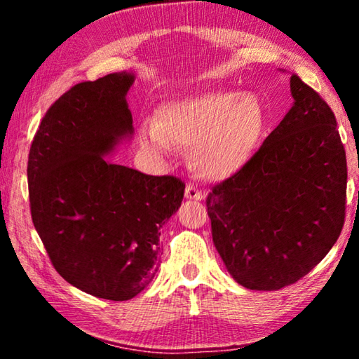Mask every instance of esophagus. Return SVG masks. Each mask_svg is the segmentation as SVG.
Returning a JSON list of instances; mask_svg holds the SVG:
<instances>
[{"instance_id": "obj_1", "label": "esophagus", "mask_w": 359, "mask_h": 359, "mask_svg": "<svg viewBox=\"0 0 359 359\" xmlns=\"http://www.w3.org/2000/svg\"><path fill=\"white\" fill-rule=\"evenodd\" d=\"M185 198L193 199V201H201V199H204V194L201 190H198L196 187L187 185L185 187Z\"/></svg>"}]
</instances>
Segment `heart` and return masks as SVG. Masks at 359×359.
I'll return each mask as SVG.
<instances>
[{
  "mask_svg": "<svg viewBox=\"0 0 359 359\" xmlns=\"http://www.w3.org/2000/svg\"><path fill=\"white\" fill-rule=\"evenodd\" d=\"M264 126V112L252 93L209 92L158 107L154 121L139 126L142 147L165 156L171 145L188 147L191 171L204 179L234 174L252 156Z\"/></svg>",
  "mask_w": 359,
  "mask_h": 359,
  "instance_id": "obj_1",
  "label": "heart"
}]
</instances>
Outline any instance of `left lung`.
Listing matches in <instances>:
<instances>
[{"label":"left lung","mask_w":359,"mask_h":359,"mask_svg":"<svg viewBox=\"0 0 359 359\" xmlns=\"http://www.w3.org/2000/svg\"><path fill=\"white\" fill-rule=\"evenodd\" d=\"M293 106L252 160L208 196L212 239L242 287L274 291L309 274L345 218L347 160L336 117L290 77Z\"/></svg>","instance_id":"1"}]
</instances>
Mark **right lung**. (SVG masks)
<instances>
[{
    "label": "right lung",
    "mask_w": 359,
    "mask_h": 359,
    "mask_svg": "<svg viewBox=\"0 0 359 359\" xmlns=\"http://www.w3.org/2000/svg\"><path fill=\"white\" fill-rule=\"evenodd\" d=\"M135 71L82 82L48 109L28 156L34 228L57 272L83 293L128 301L155 277L160 229L184 182L115 165L135 135L126 93Z\"/></svg>",
    "instance_id": "obj_1"
}]
</instances>
